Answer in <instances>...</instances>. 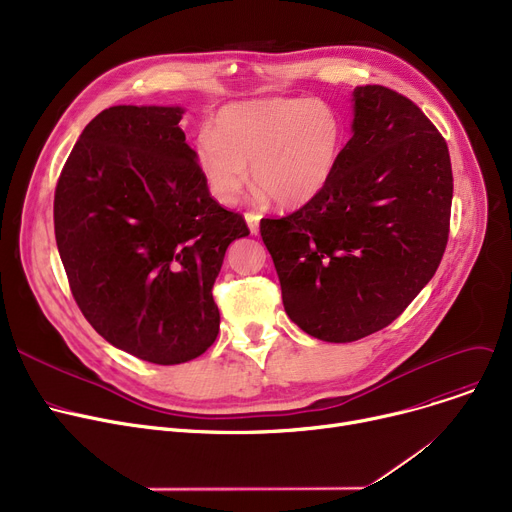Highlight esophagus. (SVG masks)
Instances as JSON below:
<instances>
[{
	"label": "esophagus",
	"instance_id": "esophagus-1",
	"mask_svg": "<svg viewBox=\"0 0 512 512\" xmlns=\"http://www.w3.org/2000/svg\"><path fill=\"white\" fill-rule=\"evenodd\" d=\"M245 220L249 224L251 234H259V215L257 213H245Z\"/></svg>",
	"mask_w": 512,
	"mask_h": 512
}]
</instances>
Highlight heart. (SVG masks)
Segmentation results:
<instances>
[{
	"mask_svg": "<svg viewBox=\"0 0 512 512\" xmlns=\"http://www.w3.org/2000/svg\"><path fill=\"white\" fill-rule=\"evenodd\" d=\"M344 124L324 101L265 99L228 105L195 145L209 195L234 205L251 180L261 199L292 209L313 201L332 180Z\"/></svg>",
	"mask_w": 512,
	"mask_h": 512,
	"instance_id": "1",
	"label": "heart"
}]
</instances>
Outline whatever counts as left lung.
Instances as JSON below:
<instances>
[{
	"mask_svg": "<svg viewBox=\"0 0 512 512\" xmlns=\"http://www.w3.org/2000/svg\"><path fill=\"white\" fill-rule=\"evenodd\" d=\"M353 137L313 201L261 238L288 317L324 342H355L409 307L442 261L452 205L446 141L382 85L353 91Z\"/></svg>",
	"mask_w": 512,
	"mask_h": 512,
	"instance_id": "obj_1",
	"label": "left lung"
}]
</instances>
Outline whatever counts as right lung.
Instances as JSON below:
<instances>
[{
	"label": "right lung",
	"mask_w": 512,
	"mask_h": 512,
	"mask_svg": "<svg viewBox=\"0 0 512 512\" xmlns=\"http://www.w3.org/2000/svg\"><path fill=\"white\" fill-rule=\"evenodd\" d=\"M180 105H114L80 134L53 199L74 301L112 346L149 363L203 355L220 332L213 303L240 213L213 201L178 126Z\"/></svg>",
	"instance_id": "right-lung-1"
}]
</instances>
